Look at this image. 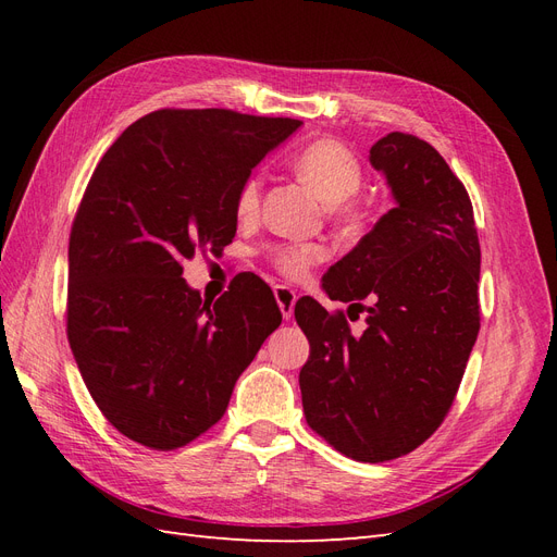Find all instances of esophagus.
Here are the masks:
<instances>
[{"mask_svg":"<svg viewBox=\"0 0 557 557\" xmlns=\"http://www.w3.org/2000/svg\"><path fill=\"white\" fill-rule=\"evenodd\" d=\"M274 297L278 301V309L283 313L285 320L293 318V311H295V301H297V293L293 288H288V285H276L274 288Z\"/></svg>","mask_w":557,"mask_h":557,"instance_id":"obj_1","label":"esophagus"}]
</instances>
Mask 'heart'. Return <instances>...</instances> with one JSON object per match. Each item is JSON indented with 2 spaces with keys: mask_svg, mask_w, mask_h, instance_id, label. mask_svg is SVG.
Returning a JSON list of instances; mask_svg holds the SVG:
<instances>
[{
  "mask_svg": "<svg viewBox=\"0 0 557 557\" xmlns=\"http://www.w3.org/2000/svg\"><path fill=\"white\" fill-rule=\"evenodd\" d=\"M295 170L299 178L305 181L309 188L332 207L334 215L339 221H352L356 211L346 207L344 201L350 199L360 190L362 183V166L360 160L350 153V150L332 139H320L299 150L295 158ZM260 193L262 181L260 176H250L244 181L242 190L237 195V215L248 221L260 209ZM327 258L325 246L320 244H288L276 246L269 252V260L278 269L283 276L293 281L307 278L311 267L323 262Z\"/></svg>",
  "mask_w": 557,
  "mask_h": 557,
  "instance_id": "heart-1",
  "label": "heart"
}]
</instances>
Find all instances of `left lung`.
I'll return each instance as SVG.
<instances>
[{"mask_svg":"<svg viewBox=\"0 0 557 557\" xmlns=\"http://www.w3.org/2000/svg\"><path fill=\"white\" fill-rule=\"evenodd\" d=\"M369 162L395 207L323 276L330 299L367 311L364 330L311 297L295 318L311 346L307 423L346 458L385 462L423 444L458 393L481 325V246L465 185L428 141L391 132Z\"/></svg>","mask_w":557,"mask_h":557,"instance_id":"obj_1","label":"left lung"}]
</instances>
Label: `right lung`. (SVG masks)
<instances>
[{
    "instance_id": "add662e5",
    "label": "right lung",
    "mask_w": 557,
    "mask_h": 557,
    "mask_svg": "<svg viewBox=\"0 0 557 557\" xmlns=\"http://www.w3.org/2000/svg\"><path fill=\"white\" fill-rule=\"evenodd\" d=\"M299 125L162 109L99 160L72 225L66 336L99 411L132 442L172 450L215 425L281 325L258 276L207 301L185 283L183 262L232 244L244 181Z\"/></svg>"
}]
</instances>
